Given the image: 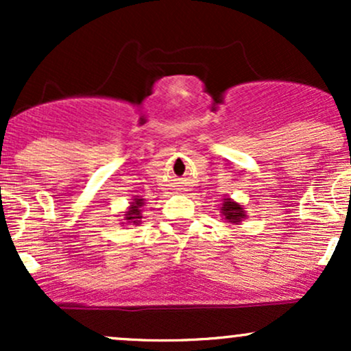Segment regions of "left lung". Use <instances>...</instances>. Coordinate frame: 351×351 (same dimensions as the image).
<instances>
[{
    "mask_svg": "<svg viewBox=\"0 0 351 351\" xmlns=\"http://www.w3.org/2000/svg\"><path fill=\"white\" fill-rule=\"evenodd\" d=\"M221 211H223L224 217H226L229 223H234V224L239 223V221L245 216L244 211H243V208H241L237 203H232L231 199L224 201V204H223V208H221Z\"/></svg>",
    "mask_w": 351,
    "mask_h": 351,
    "instance_id": "obj_1",
    "label": "left lung"
}]
</instances>
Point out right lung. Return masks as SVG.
Instances as JSON below:
<instances>
[{
  "mask_svg": "<svg viewBox=\"0 0 351 351\" xmlns=\"http://www.w3.org/2000/svg\"><path fill=\"white\" fill-rule=\"evenodd\" d=\"M143 206V199H135L134 203H132V206H130V211L127 213V215H125V217H127L128 219V223H134V224H138L140 223V217H142V215H140V208Z\"/></svg>",
  "mask_w": 351,
  "mask_h": 351,
  "instance_id": "obj_1",
  "label": "right lung"
}]
</instances>
